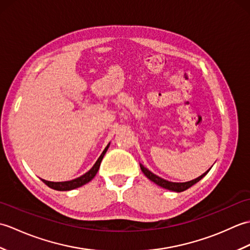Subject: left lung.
I'll use <instances>...</instances> for the list:
<instances>
[{
    "label": "left lung",
    "instance_id": "left-lung-1",
    "mask_svg": "<svg viewBox=\"0 0 250 250\" xmlns=\"http://www.w3.org/2000/svg\"><path fill=\"white\" fill-rule=\"evenodd\" d=\"M140 167H141L142 172L144 173L145 176H146L148 179H149V180H151L152 183H155L156 185L160 186V187H162V188H164V189H167V190H171V191H175V192H182V191L187 190L188 188L191 187V186H193L194 184L198 183L199 180H201L202 178H203V177L205 176V175L209 172V169L211 168V167H210V168L208 169V171H206L204 174H202L201 176L196 177L195 179L190 180V182H186V183H173V182H168V180L164 179V178L159 177L158 175L153 174L151 171H149V169H148L147 167H145L143 166V164H141V163H140Z\"/></svg>",
    "mask_w": 250,
    "mask_h": 250
}]
</instances>
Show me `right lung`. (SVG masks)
<instances>
[{"mask_svg":"<svg viewBox=\"0 0 250 250\" xmlns=\"http://www.w3.org/2000/svg\"><path fill=\"white\" fill-rule=\"evenodd\" d=\"M109 145H110V143H108V145L105 147V149L103 150L102 153H101V156L99 157L97 162L94 163V166L90 168L87 173L82 175V176H79V177H77L75 179H72V180H67V182H57L56 183V182H48V180H45V179H42V180H43V182L51 189L59 190V191H68V190H73V189L82 187V186L89 183L90 180H92L95 175H97L99 168H100V166H101V162H102V159L105 156L106 151H107Z\"/></svg>","mask_w":250,"mask_h":250,"instance_id":"1","label":"right lung"}]
</instances>
